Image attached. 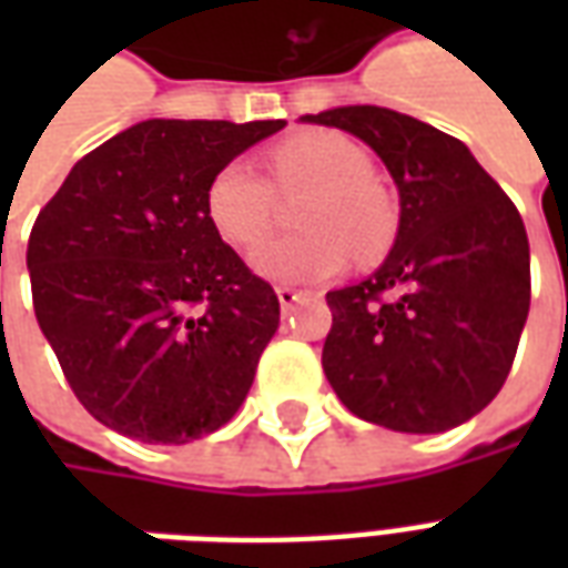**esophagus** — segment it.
<instances>
[{"mask_svg":"<svg viewBox=\"0 0 568 568\" xmlns=\"http://www.w3.org/2000/svg\"><path fill=\"white\" fill-rule=\"evenodd\" d=\"M276 297H280V307L292 310L301 301V297H307V292H301V288H292V285H276Z\"/></svg>","mask_w":568,"mask_h":568,"instance_id":"obj_1","label":"esophagus"}]
</instances>
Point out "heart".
Here are the masks:
<instances>
[{
  "mask_svg": "<svg viewBox=\"0 0 568 568\" xmlns=\"http://www.w3.org/2000/svg\"><path fill=\"white\" fill-rule=\"evenodd\" d=\"M368 151L344 133L310 130L271 151V178L255 163H224L206 187L212 227L236 248H255L276 222L280 197L307 194L297 210L304 234L273 240L255 252V271L273 283H320L344 271L349 252L374 261L398 234V203L374 179Z\"/></svg>",
  "mask_w": 568,
  "mask_h": 568,
  "instance_id": "1",
  "label": "heart"
}]
</instances>
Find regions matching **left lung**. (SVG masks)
Listing matches in <instances>:
<instances>
[{"label":"left lung","instance_id":"8db88e82","mask_svg":"<svg viewBox=\"0 0 568 568\" xmlns=\"http://www.w3.org/2000/svg\"><path fill=\"white\" fill-rule=\"evenodd\" d=\"M353 133L395 179L398 236L368 280L328 292L322 368L356 417L435 435L480 414L529 313L520 212L463 142L381 105L304 115Z\"/></svg>","mask_w":568,"mask_h":568}]
</instances>
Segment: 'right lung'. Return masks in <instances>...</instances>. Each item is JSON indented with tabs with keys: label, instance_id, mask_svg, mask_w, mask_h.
<instances>
[{
	"label": "right lung",
	"instance_id": "add662e5",
	"mask_svg": "<svg viewBox=\"0 0 568 568\" xmlns=\"http://www.w3.org/2000/svg\"><path fill=\"white\" fill-rule=\"evenodd\" d=\"M283 128L151 118L84 154L39 212L36 320L103 426L185 444L240 410L280 301L212 227L206 187Z\"/></svg>",
	"mask_w": 568,
	"mask_h": 568
}]
</instances>
